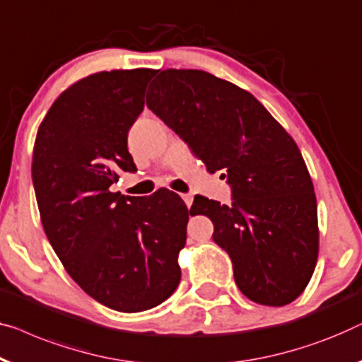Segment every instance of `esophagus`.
<instances>
[{"instance_id": "1", "label": "esophagus", "mask_w": 362, "mask_h": 362, "mask_svg": "<svg viewBox=\"0 0 362 362\" xmlns=\"http://www.w3.org/2000/svg\"><path fill=\"white\" fill-rule=\"evenodd\" d=\"M181 197H182V201L186 202V206H187V207H191V206H192L194 197L191 196V194H181Z\"/></svg>"}]
</instances>
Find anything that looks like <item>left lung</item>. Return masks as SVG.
Here are the masks:
<instances>
[{
	"mask_svg": "<svg viewBox=\"0 0 362 362\" xmlns=\"http://www.w3.org/2000/svg\"><path fill=\"white\" fill-rule=\"evenodd\" d=\"M146 106L206 163L227 171L233 204L197 196L191 211L214 223L238 289L282 307L305 291L318 258L313 182L300 150L253 94L202 70H163Z\"/></svg>",
	"mask_w": 362,
	"mask_h": 362,
	"instance_id": "1",
	"label": "left lung"
}]
</instances>
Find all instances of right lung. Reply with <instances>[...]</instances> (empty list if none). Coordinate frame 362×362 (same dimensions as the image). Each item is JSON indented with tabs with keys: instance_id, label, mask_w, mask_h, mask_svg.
I'll use <instances>...</instances> for the list:
<instances>
[{
	"instance_id": "1",
	"label": "right lung",
	"mask_w": 362,
	"mask_h": 362,
	"mask_svg": "<svg viewBox=\"0 0 362 362\" xmlns=\"http://www.w3.org/2000/svg\"><path fill=\"white\" fill-rule=\"evenodd\" d=\"M153 75L150 68L112 70L73 83L40 122L33 153L52 248L88 296L127 313L160 305L176 291L191 214L168 189L148 197L109 189L120 171L137 170L127 134Z\"/></svg>"
}]
</instances>
